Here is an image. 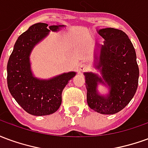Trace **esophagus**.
I'll return each instance as SVG.
<instances>
[{
  "label": "esophagus",
  "instance_id": "34e87169",
  "mask_svg": "<svg viewBox=\"0 0 148 148\" xmlns=\"http://www.w3.org/2000/svg\"><path fill=\"white\" fill-rule=\"evenodd\" d=\"M88 69H89V66H88L87 65L84 64V63L81 64L80 66H79V71H80L81 72H85V71H86Z\"/></svg>",
  "mask_w": 148,
  "mask_h": 148
}]
</instances>
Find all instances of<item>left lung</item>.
I'll return each instance as SVG.
<instances>
[{"label": "left lung", "mask_w": 148, "mask_h": 148, "mask_svg": "<svg viewBox=\"0 0 148 148\" xmlns=\"http://www.w3.org/2000/svg\"><path fill=\"white\" fill-rule=\"evenodd\" d=\"M103 37L100 63L102 78L85 73L87 103L90 109L101 114H114L124 109L135 95L139 82L136 55L127 34L116 28L98 31ZM98 81L110 88L108 96H100L96 91Z\"/></svg>", "instance_id": "obj_1"}]
</instances>
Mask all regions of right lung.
<instances>
[{
	"label": "right lung",
	"instance_id": "add662e5",
	"mask_svg": "<svg viewBox=\"0 0 148 148\" xmlns=\"http://www.w3.org/2000/svg\"><path fill=\"white\" fill-rule=\"evenodd\" d=\"M47 26L37 23L21 34L7 65V82L12 96L25 111L34 116H46L57 111L61 106L62 90L75 75L74 72H70L47 81L32 76L29 62L32 49L50 31H57L62 27Z\"/></svg>",
	"mask_w": 148,
	"mask_h": 148
}]
</instances>
